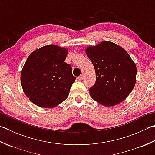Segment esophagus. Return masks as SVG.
<instances>
[{"label": "esophagus", "mask_w": 155, "mask_h": 155, "mask_svg": "<svg viewBox=\"0 0 155 155\" xmlns=\"http://www.w3.org/2000/svg\"><path fill=\"white\" fill-rule=\"evenodd\" d=\"M78 79H79V80H83V78H84V75L83 74H81V75H80L79 76V77H78Z\"/></svg>", "instance_id": "34e87169"}]
</instances>
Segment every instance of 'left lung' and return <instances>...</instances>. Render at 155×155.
<instances>
[{
  "label": "left lung",
  "mask_w": 155,
  "mask_h": 155,
  "mask_svg": "<svg viewBox=\"0 0 155 155\" xmlns=\"http://www.w3.org/2000/svg\"><path fill=\"white\" fill-rule=\"evenodd\" d=\"M85 51L96 74L95 83L89 89L92 99L107 107L123 101L136 81V66L128 52L107 41L88 47Z\"/></svg>",
  "instance_id": "8db88e82"
}]
</instances>
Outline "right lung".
I'll list each match as a JSON object with an SVG mask.
<instances>
[{
    "mask_svg": "<svg viewBox=\"0 0 155 155\" xmlns=\"http://www.w3.org/2000/svg\"><path fill=\"white\" fill-rule=\"evenodd\" d=\"M68 50L51 44L35 50L27 58L21 73L25 95L41 107H54L68 97L76 77L64 61Z\"/></svg>",
    "mask_w": 155,
    "mask_h": 155,
    "instance_id": "1",
    "label": "right lung"
}]
</instances>
